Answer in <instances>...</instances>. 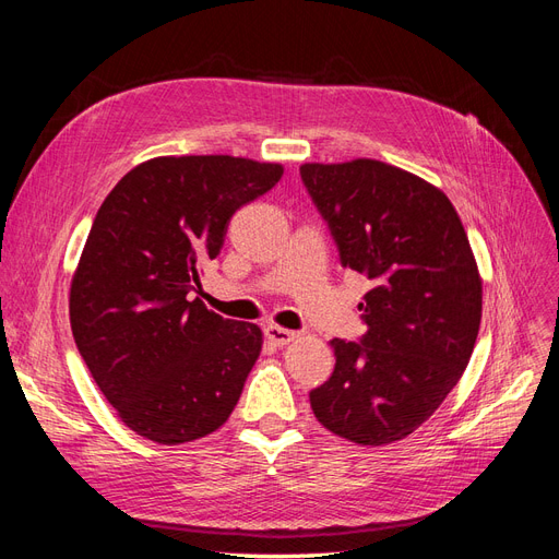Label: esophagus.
<instances>
[{
	"mask_svg": "<svg viewBox=\"0 0 559 559\" xmlns=\"http://www.w3.org/2000/svg\"><path fill=\"white\" fill-rule=\"evenodd\" d=\"M265 337L270 343H275L277 347H282V345H289L292 341H296L298 333L289 331V329H282L277 324H270V326H265Z\"/></svg>",
	"mask_w": 559,
	"mask_h": 559,
	"instance_id": "esophagus-1",
	"label": "esophagus"
}]
</instances>
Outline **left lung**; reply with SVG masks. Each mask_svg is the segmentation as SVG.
I'll list each match as a JSON object with an SVG mask.
<instances>
[{"label":"left lung","mask_w":559,"mask_h":559,"mask_svg":"<svg viewBox=\"0 0 559 559\" xmlns=\"http://www.w3.org/2000/svg\"><path fill=\"white\" fill-rule=\"evenodd\" d=\"M300 177L343 267L373 284L361 343L333 337V376L314 417L359 445L411 436L460 382L483 317V280L462 218L421 177L373 158L306 163Z\"/></svg>","instance_id":"left-lung-1"}]
</instances>
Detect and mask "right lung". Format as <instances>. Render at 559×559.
<instances>
[{"label":"right lung","instance_id":"obj_1","mask_svg":"<svg viewBox=\"0 0 559 559\" xmlns=\"http://www.w3.org/2000/svg\"><path fill=\"white\" fill-rule=\"evenodd\" d=\"M280 163L160 156L97 210L70 289L76 347L126 427L160 445L216 431L238 405L263 333L191 292L235 210L282 179Z\"/></svg>","mask_w":559,"mask_h":559}]
</instances>
